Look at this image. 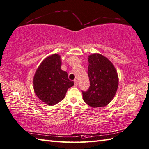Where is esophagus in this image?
<instances>
[{
	"instance_id": "esophagus-1",
	"label": "esophagus",
	"mask_w": 149,
	"mask_h": 149,
	"mask_svg": "<svg viewBox=\"0 0 149 149\" xmlns=\"http://www.w3.org/2000/svg\"><path fill=\"white\" fill-rule=\"evenodd\" d=\"M74 84L75 86L78 85V81H77V80H76V79H75V80H74Z\"/></svg>"
}]
</instances>
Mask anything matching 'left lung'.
<instances>
[{"label": "left lung", "mask_w": 149, "mask_h": 149, "mask_svg": "<svg viewBox=\"0 0 149 149\" xmlns=\"http://www.w3.org/2000/svg\"><path fill=\"white\" fill-rule=\"evenodd\" d=\"M88 70L90 86L82 92L84 101L92 107H105L115 96L119 84L118 75L113 64L100 54L88 58Z\"/></svg>", "instance_id": "left-lung-1"}]
</instances>
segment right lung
I'll return each instance as SVG.
<instances>
[{
    "label": "right lung",
    "mask_w": 149,
    "mask_h": 149,
    "mask_svg": "<svg viewBox=\"0 0 149 149\" xmlns=\"http://www.w3.org/2000/svg\"><path fill=\"white\" fill-rule=\"evenodd\" d=\"M59 54H54L42 61L33 78V89L37 97L49 105L63 100L67 89L74 84L68 79L67 72L61 69Z\"/></svg>",
    "instance_id": "add662e5"
}]
</instances>
